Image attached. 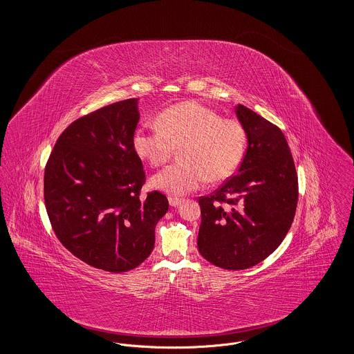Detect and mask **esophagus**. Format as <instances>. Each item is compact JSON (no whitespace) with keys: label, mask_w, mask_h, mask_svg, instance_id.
Wrapping results in <instances>:
<instances>
[{"label":"esophagus","mask_w":354,"mask_h":354,"mask_svg":"<svg viewBox=\"0 0 354 354\" xmlns=\"http://www.w3.org/2000/svg\"><path fill=\"white\" fill-rule=\"evenodd\" d=\"M180 199L179 198H175V196H169V203L171 207H178L180 204Z\"/></svg>","instance_id":"obj_1"}]
</instances>
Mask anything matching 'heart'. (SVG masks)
I'll use <instances>...</instances> for the list:
<instances>
[{"mask_svg": "<svg viewBox=\"0 0 354 354\" xmlns=\"http://www.w3.org/2000/svg\"><path fill=\"white\" fill-rule=\"evenodd\" d=\"M158 127L139 126L133 134L135 153L152 167L165 165L180 149L183 160L152 176L155 189L183 196L208 179L219 183L234 175L247 147L244 127L199 102L172 104L156 118Z\"/></svg>", "mask_w": 354, "mask_h": 354, "instance_id": "1", "label": "heart"}]
</instances>
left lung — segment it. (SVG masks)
<instances>
[{
  "label": "left lung",
  "instance_id": "1",
  "mask_svg": "<svg viewBox=\"0 0 354 354\" xmlns=\"http://www.w3.org/2000/svg\"><path fill=\"white\" fill-rule=\"evenodd\" d=\"M248 147L237 169L208 196H201L198 250L224 270L251 268L284 240L296 214L299 180L281 130L237 104Z\"/></svg>",
  "mask_w": 354,
  "mask_h": 354
}]
</instances>
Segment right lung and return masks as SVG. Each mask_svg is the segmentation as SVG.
I'll use <instances>...</instances> for the list:
<instances>
[{"label":"right lung","instance_id":"1","mask_svg":"<svg viewBox=\"0 0 354 354\" xmlns=\"http://www.w3.org/2000/svg\"><path fill=\"white\" fill-rule=\"evenodd\" d=\"M138 100L104 106L74 120L57 139L44 176L51 227L62 245L98 270H134L152 252L167 198L149 192L133 149Z\"/></svg>","mask_w":354,"mask_h":354}]
</instances>
